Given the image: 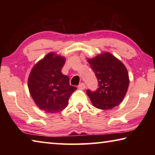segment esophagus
<instances>
[{"label": "esophagus", "instance_id": "esophagus-1", "mask_svg": "<svg viewBox=\"0 0 155 155\" xmlns=\"http://www.w3.org/2000/svg\"><path fill=\"white\" fill-rule=\"evenodd\" d=\"M78 89H79V90H84V89L86 87H85V84L84 83H81L79 84V85H78Z\"/></svg>", "mask_w": 155, "mask_h": 155}]
</instances>
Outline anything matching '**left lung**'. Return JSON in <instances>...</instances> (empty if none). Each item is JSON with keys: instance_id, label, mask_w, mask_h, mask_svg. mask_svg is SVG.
Segmentation results:
<instances>
[{"instance_id": "left-lung-1", "label": "left lung", "mask_w": 155, "mask_h": 155, "mask_svg": "<svg viewBox=\"0 0 155 155\" xmlns=\"http://www.w3.org/2000/svg\"><path fill=\"white\" fill-rule=\"evenodd\" d=\"M88 63L98 82L96 90L86 91L94 106L100 109H111L118 105L129 85L124 65L108 52L88 59Z\"/></svg>"}]
</instances>
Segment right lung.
<instances>
[{
  "label": "right lung",
  "mask_w": 155,
  "mask_h": 155,
  "mask_svg": "<svg viewBox=\"0 0 155 155\" xmlns=\"http://www.w3.org/2000/svg\"><path fill=\"white\" fill-rule=\"evenodd\" d=\"M65 59L49 53L31 70L28 87L35 103L46 113L61 111L68 105L77 87L70 85L69 77L62 74Z\"/></svg>",
  "instance_id": "obj_1"
}]
</instances>
